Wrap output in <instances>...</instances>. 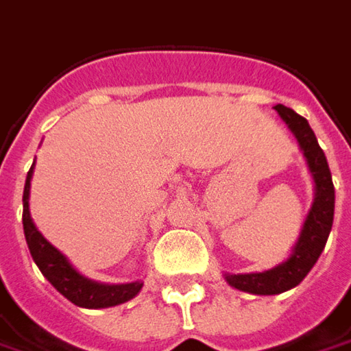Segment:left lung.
I'll return each mask as SVG.
<instances>
[{
    "label": "left lung",
    "mask_w": 351,
    "mask_h": 351,
    "mask_svg": "<svg viewBox=\"0 0 351 351\" xmlns=\"http://www.w3.org/2000/svg\"><path fill=\"white\" fill-rule=\"evenodd\" d=\"M277 114L297 137L300 151L308 162V169L314 178V202L304 226L300 230L297 245L293 247L291 257L263 273H245V275H226V281L237 291L252 293V295H279L302 281L314 263L318 261L320 253L326 245L332 221H334V184L328 169L324 151L320 149L316 135L311 130L308 121L293 112L291 108L277 104Z\"/></svg>",
    "instance_id": "obj_1"
}]
</instances>
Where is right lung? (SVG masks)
<instances>
[{
	"label": "right lung",
	"instance_id": "obj_1",
	"mask_svg": "<svg viewBox=\"0 0 351 351\" xmlns=\"http://www.w3.org/2000/svg\"><path fill=\"white\" fill-rule=\"evenodd\" d=\"M35 167V162H33ZM33 167L27 173L23 191V230L25 239L29 245V252L33 255V261L37 263L40 273L47 277V281L54 289L82 308H108L121 304L133 298L143 287L141 281L128 282V285H106V282L92 281L80 275L74 267L70 265L69 259L51 245L43 234L35 228L29 212V191H31V178H33Z\"/></svg>",
	"mask_w": 351,
	"mask_h": 351
}]
</instances>
